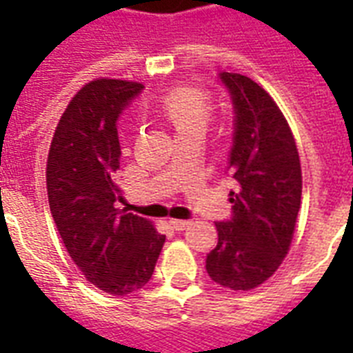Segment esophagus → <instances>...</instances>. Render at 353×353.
Wrapping results in <instances>:
<instances>
[{
  "label": "esophagus",
  "mask_w": 353,
  "mask_h": 353,
  "mask_svg": "<svg viewBox=\"0 0 353 353\" xmlns=\"http://www.w3.org/2000/svg\"><path fill=\"white\" fill-rule=\"evenodd\" d=\"M172 225V229H176V231H183V229H187L190 225V220H170L168 221Z\"/></svg>",
  "instance_id": "obj_1"
}]
</instances>
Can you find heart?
Wrapping results in <instances>:
<instances>
[{"label": "heart", "instance_id": "b5f03b06", "mask_svg": "<svg viewBox=\"0 0 353 353\" xmlns=\"http://www.w3.org/2000/svg\"><path fill=\"white\" fill-rule=\"evenodd\" d=\"M210 101L203 91L181 88L163 99V113L170 121L176 133L192 128H207L210 121Z\"/></svg>", "mask_w": 353, "mask_h": 353}]
</instances>
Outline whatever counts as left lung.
<instances>
[{"instance_id": "8db88e82", "label": "left lung", "mask_w": 353, "mask_h": 353, "mask_svg": "<svg viewBox=\"0 0 353 353\" xmlns=\"http://www.w3.org/2000/svg\"><path fill=\"white\" fill-rule=\"evenodd\" d=\"M231 95L234 128L227 176L231 218L218 221V245L205 269L216 284L252 290L279 269L301 209L302 174L295 139L273 99L243 74L221 71Z\"/></svg>"}]
</instances>
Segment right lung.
Masks as SVG:
<instances>
[{
	"instance_id": "add662e5",
	"label": "right lung",
	"mask_w": 353,
	"mask_h": 353,
	"mask_svg": "<svg viewBox=\"0 0 353 353\" xmlns=\"http://www.w3.org/2000/svg\"><path fill=\"white\" fill-rule=\"evenodd\" d=\"M143 84L101 79L85 84L58 122L47 157L52 220L69 256L91 284L130 295L154 274L165 243L148 220L117 209V122Z\"/></svg>"
}]
</instances>
